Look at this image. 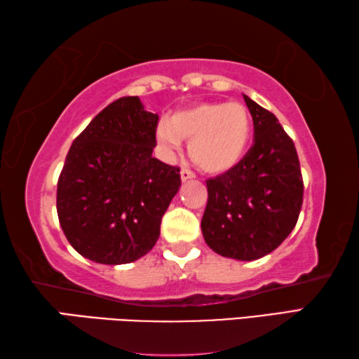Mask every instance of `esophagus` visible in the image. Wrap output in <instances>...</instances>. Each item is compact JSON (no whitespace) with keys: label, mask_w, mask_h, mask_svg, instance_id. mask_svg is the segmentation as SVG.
I'll list each match as a JSON object with an SVG mask.
<instances>
[{"label":"esophagus","mask_w":359,"mask_h":359,"mask_svg":"<svg viewBox=\"0 0 359 359\" xmlns=\"http://www.w3.org/2000/svg\"><path fill=\"white\" fill-rule=\"evenodd\" d=\"M180 179H182V182L191 180V179H194V172L190 171V169L184 168V169H182V171H180Z\"/></svg>","instance_id":"1"}]
</instances>
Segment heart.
<instances>
[{
	"mask_svg": "<svg viewBox=\"0 0 359 359\" xmlns=\"http://www.w3.org/2000/svg\"><path fill=\"white\" fill-rule=\"evenodd\" d=\"M252 135V117L241 102H201L160 121L156 139L175 150L190 141L188 154L204 172H224L244 156Z\"/></svg>",
	"mask_w": 359,
	"mask_h": 359,
	"instance_id": "b5f03b06",
	"label": "heart"
}]
</instances>
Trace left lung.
<instances>
[{
    "mask_svg": "<svg viewBox=\"0 0 359 359\" xmlns=\"http://www.w3.org/2000/svg\"><path fill=\"white\" fill-rule=\"evenodd\" d=\"M255 142L222 175L205 180V244L226 258L253 261L282 244L296 226L304 182L294 144L272 112L244 95Z\"/></svg>",
    "mask_w": 359,
    "mask_h": 359,
    "instance_id": "1",
    "label": "left lung"
}]
</instances>
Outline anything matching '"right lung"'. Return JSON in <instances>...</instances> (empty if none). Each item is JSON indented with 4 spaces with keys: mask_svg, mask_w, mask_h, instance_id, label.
<instances>
[{
    "mask_svg": "<svg viewBox=\"0 0 359 359\" xmlns=\"http://www.w3.org/2000/svg\"><path fill=\"white\" fill-rule=\"evenodd\" d=\"M158 114L137 96L114 101L90 121L66 155L57 212L69 244L101 264L144 257L180 187V169L151 156Z\"/></svg>",
    "mask_w": 359,
    "mask_h": 359,
    "instance_id": "add662e5",
    "label": "right lung"
}]
</instances>
